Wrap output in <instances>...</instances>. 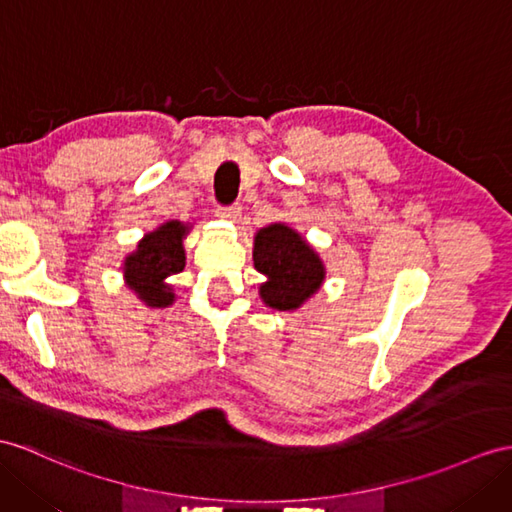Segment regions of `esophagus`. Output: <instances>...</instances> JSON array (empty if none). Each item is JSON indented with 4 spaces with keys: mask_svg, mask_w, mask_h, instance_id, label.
Segmentation results:
<instances>
[{
    "mask_svg": "<svg viewBox=\"0 0 512 512\" xmlns=\"http://www.w3.org/2000/svg\"><path fill=\"white\" fill-rule=\"evenodd\" d=\"M217 217L223 221H230L236 223L241 217V208L239 206H230V208H217Z\"/></svg>",
    "mask_w": 512,
    "mask_h": 512,
    "instance_id": "obj_1",
    "label": "esophagus"
}]
</instances>
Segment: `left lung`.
Masks as SVG:
<instances>
[{"label": "left lung", "mask_w": 512, "mask_h": 512, "mask_svg": "<svg viewBox=\"0 0 512 512\" xmlns=\"http://www.w3.org/2000/svg\"><path fill=\"white\" fill-rule=\"evenodd\" d=\"M254 267L265 276L258 295L263 304L276 310H297L313 297L323 280V265L317 249L289 223H271L254 234Z\"/></svg>", "instance_id": "1"}]
</instances>
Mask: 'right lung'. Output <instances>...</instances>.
<instances>
[{
    "label": "right lung",
    "mask_w": 512,
    "mask_h": 512,
    "mask_svg": "<svg viewBox=\"0 0 512 512\" xmlns=\"http://www.w3.org/2000/svg\"><path fill=\"white\" fill-rule=\"evenodd\" d=\"M191 228V223L169 219L143 234L134 252L123 258V282L145 306L169 308L176 302L173 284L167 278L176 276L186 265L184 239Z\"/></svg>",
    "instance_id": "obj_1"
}]
</instances>
